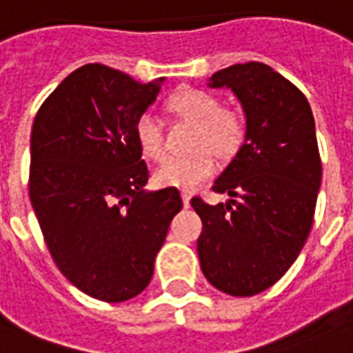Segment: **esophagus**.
Listing matches in <instances>:
<instances>
[{
  "label": "esophagus",
  "instance_id": "34e87169",
  "mask_svg": "<svg viewBox=\"0 0 353 353\" xmlns=\"http://www.w3.org/2000/svg\"><path fill=\"white\" fill-rule=\"evenodd\" d=\"M190 192H182V203H184V208H190Z\"/></svg>",
  "mask_w": 353,
  "mask_h": 353
}]
</instances>
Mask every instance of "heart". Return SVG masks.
<instances>
[{
    "label": "heart",
    "instance_id": "1",
    "mask_svg": "<svg viewBox=\"0 0 353 353\" xmlns=\"http://www.w3.org/2000/svg\"><path fill=\"white\" fill-rule=\"evenodd\" d=\"M167 107L172 115L196 125L192 148L198 152L165 159L155 171V181L161 186L192 190L217 171L213 152L221 159L236 155L246 138V123L240 111L223 107L221 99L208 90H181L169 98ZM134 138L145 157L161 159L165 155L163 125L153 113H142L136 119Z\"/></svg>",
    "mask_w": 353,
    "mask_h": 353
}]
</instances>
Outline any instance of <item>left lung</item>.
Returning a JSON list of instances; mask_svg holds the SVG:
<instances>
[{"label": "left lung", "mask_w": 353, "mask_h": 353, "mask_svg": "<svg viewBox=\"0 0 353 353\" xmlns=\"http://www.w3.org/2000/svg\"><path fill=\"white\" fill-rule=\"evenodd\" d=\"M211 88H230L246 115V138L213 192L227 203L192 198L201 219V271L217 290L255 296L273 286L302 252L313 225L321 157L307 99L263 63L217 70Z\"/></svg>", "instance_id": "obj_1"}]
</instances>
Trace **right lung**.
I'll list each match as a JSON object with an SVG mask.
<instances>
[{
	"label": "right lung",
	"instance_id": "1",
	"mask_svg": "<svg viewBox=\"0 0 353 353\" xmlns=\"http://www.w3.org/2000/svg\"><path fill=\"white\" fill-rule=\"evenodd\" d=\"M136 82L90 63L70 72L36 113L30 201L59 271L101 302L134 298L150 284L155 255L182 209L174 186L148 192L136 119L161 82Z\"/></svg>",
	"mask_w": 353,
	"mask_h": 353
}]
</instances>
